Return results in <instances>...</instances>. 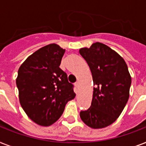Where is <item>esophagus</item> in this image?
<instances>
[{
	"label": "esophagus",
	"mask_w": 146,
	"mask_h": 146,
	"mask_svg": "<svg viewBox=\"0 0 146 146\" xmlns=\"http://www.w3.org/2000/svg\"><path fill=\"white\" fill-rule=\"evenodd\" d=\"M75 86H76V89H78V88H79V82H76L75 83ZM78 92V91H76V93H77Z\"/></svg>",
	"instance_id": "esophagus-1"
}]
</instances>
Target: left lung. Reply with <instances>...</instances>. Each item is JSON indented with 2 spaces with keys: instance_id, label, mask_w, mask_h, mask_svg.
I'll return each mask as SVG.
<instances>
[{
  "instance_id": "1",
  "label": "left lung",
  "mask_w": 146,
  "mask_h": 146,
  "mask_svg": "<svg viewBox=\"0 0 146 146\" xmlns=\"http://www.w3.org/2000/svg\"><path fill=\"white\" fill-rule=\"evenodd\" d=\"M80 54L89 65L94 85L91 107L80 112V118L91 128H104L117 119L127 104L131 76L123 58L106 44L96 42L80 48Z\"/></svg>"
}]
</instances>
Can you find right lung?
<instances>
[{
    "label": "right lung",
    "instance_id": "add662e5",
    "mask_svg": "<svg viewBox=\"0 0 146 146\" xmlns=\"http://www.w3.org/2000/svg\"><path fill=\"white\" fill-rule=\"evenodd\" d=\"M65 49L50 44L29 56L19 66L17 86L22 108L35 123L48 127L76 96L73 84L59 66Z\"/></svg>",
    "mask_w": 146,
    "mask_h": 146
}]
</instances>
